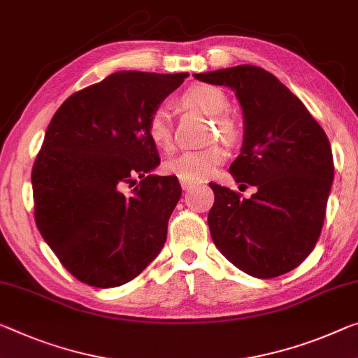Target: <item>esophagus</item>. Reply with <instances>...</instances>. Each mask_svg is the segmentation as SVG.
Returning <instances> with one entry per match:
<instances>
[{
    "label": "esophagus",
    "mask_w": 358,
    "mask_h": 358,
    "mask_svg": "<svg viewBox=\"0 0 358 358\" xmlns=\"http://www.w3.org/2000/svg\"><path fill=\"white\" fill-rule=\"evenodd\" d=\"M180 185H182V189H184L185 192L194 190L195 187H198L196 182H192V180H185V179H180Z\"/></svg>",
    "instance_id": "34e87169"
}]
</instances>
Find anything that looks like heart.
<instances>
[{"mask_svg": "<svg viewBox=\"0 0 358 358\" xmlns=\"http://www.w3.org/2000/svg\"><path fill=\"white\" fill-rule=\"evenodd\" d=\"M182 103L185 107L206 115V117L216 118L214 126H216L217 133L225 141H234L236 137V126L234 120L222 115L229 108V101L221 90L208 85L190 86L182 94ZM147 134L153 142V145L160 148V150H173V124L168 108L160 107L152 113L147 124ZM225 158H227V152H225L224 147L211 145L201 148V150L184 152L171 158V160L164 163V171L179 179L198 182V180L211 178L219 164L224 163Z\"/></svg>", "mask_w": 358, "mask_h": 358, "instance_id": "1", "label": "heart"}]
</instances>
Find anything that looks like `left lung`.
<instances>
[{
	"label": "left lung",
	"mask_w": 358,
	"mask_h": 358,
	"mask_svg": "<svg viewBox=\"0 0 358 358\" xmlns=\"http://www.w3.org/2000/svg\"><path fill=\"white\" fill-rule=\"evenodd\" d=\"M194 76L235 91L245 131L230 174L257 189L251 198H241L210 184L214 205L208 225L214 245L251 277L293 271L315 248L325 219L334 176L325 131L277 76L261 67L236 65Z\"/></svg>",
	"instance_id": "left-lung-1"
}]
</instances>
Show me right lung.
I'll list each match as a JSON object with an SVG mask.
<instances>
[{
    "instance_id": "1",
    "label": "right lung",
    "mask_w": 358,
    "mask_h": 358,
    "mask_svg": "<svg viewBox=\"0 0 358 358\" xmlns=\"http://www.w3.org/2000/svg\"><path fill=\"white\" fill-rule=\"evenodd\" d=\"M187 76L117 71L54 113L31 169L35 222L80 282L120 287L160 255L182 189L152 174L160 157L147 124Z\"/></svg>"
}]
</instances>
